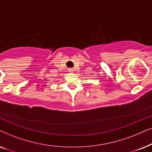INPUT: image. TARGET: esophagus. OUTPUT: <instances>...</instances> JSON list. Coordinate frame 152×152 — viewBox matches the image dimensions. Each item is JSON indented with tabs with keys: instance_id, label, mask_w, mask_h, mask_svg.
Masks as SVG:
<instances>
[{
	"instance_id": "obj_1",
	"label": "esophagus",
	"mask_w": 152,
	"mask_h": 152,
	"mask_svg": "<svg viewBox=\"0 0 152 152\" xmlns=\"http://www.w3.org/2000/svg\"><path fill=\"white\" fill-rule=\"evenodd\" d=\"M68 70H69V72H74L75 71L74 68H69Z\"/></svg>"
}]
</instances>
